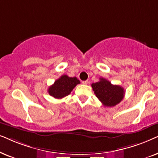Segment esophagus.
Segmentation results:
<instances>
[{"label": "esophagus", "mask_w": 158, "mask_h": 158, "mask_svg": "<svg viewBox=\"0 0 158 158\" xmlns=\"http://www.w3.org/2000/svg\"><path fill=\"white\" fill-rule=\"evenodd\" d=\"M83 84V85H87V83H88V81L87 80V81H83L82 82H81Z\"/></svg>", "instance_id": "1"}]
</instances>
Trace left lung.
I'll list each match as a JSON object with an SVG mask.
<instances>
[{
    "instance_id": "left-lung-1",
    "label": "left lung",
    "mask_w": 158,
    "mask_h": 158,
    "mask_svg": "<svg viewBox=\"0 0 158 158\" xmlns=\"http://www.w3.org/2000/svg\"><path fill=\"white\" fill-rule=\"evenodd\" d=\"M92 87L97 98L106 107L116 106L124 97L125 91L123 87L112 85L104 78H100L98 82L92 84Z\"/></svg>"
}]
</instances>
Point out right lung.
I'll return each mask as SVG.
<instances>
[{
    "instance_id": "add662e5",
    "label": "right lung",
    "mask_w": 158,
    "mask_h": 158,
    "mask_svg": "<svg viewBox=\"0 0 158 158\" xmlns=\"http://www.w3.org/2000/svg\"><path fill=\"white\" fill-rule=\"evenodd\" d=\"M78 84H80V81L77 77H69L67 75H63L48 88V92L53 98L61 99L69 95Z\"/></svg>"
}]
</instances>
